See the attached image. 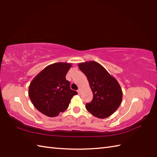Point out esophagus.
<instances>
[{
    "mask_svg": "<svg viewBox=\"0 0 157 157\" xmlns=\"http://www.w3.org/2000/svg\"><path fill=\"white\" fill-rule=\"evenodd\" d=\"M78 92L79 94H80V89H78Z\"/></svg>",
    "mask_w": 157,
    "mask_h": 157,
    "instance_id": "esophagus-1",
    "label": "esophagus"
}]
</instances>
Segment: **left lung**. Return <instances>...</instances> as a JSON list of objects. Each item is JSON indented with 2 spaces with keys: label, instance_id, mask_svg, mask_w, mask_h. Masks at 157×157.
Listing matches in <instances>:
<instances>
[{
  "label": "left lung",
  "instance_id": "1",
  "mask_svg": "<svg viewBox=\"0 0 157 157\" xmlns=\"http://www.w3.org/2000/svg\"><path fill=\"white\" fill-rule=\"evenodd\" d=\"M79 69L87 77L93 93L92 101L86 108L100 119L111 115L121 105L123 93L118 82L96 61L79 63Z\"/></svg>",
  "mask_w": 157,
  "mask_h": 157
}]
</instances>
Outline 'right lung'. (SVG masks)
<instances>
[{
  "instance_id": "obj_1",
  "label": "right lung",
  "mask_w": 157,
  "mask_h": 157,
  "mask_svg": "<svg viewBox=\"0 0 157 157\" xmlns=\"http://www.w3.org/2000/svg\"><path fill=\"white\" fill-rule=\"evenodd\" d=\"M71 63H56L38 73L29 86V97L35 107L48 117L58 116L68 108L78 92L70 88L65 78Z\"/></svg>"
}]
</instances>
